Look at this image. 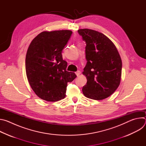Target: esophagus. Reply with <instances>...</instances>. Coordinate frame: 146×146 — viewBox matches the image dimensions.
Masks as SVG:
<instances>
[{
    "label": "esophagus",
    "instance_id": "obj_1",
    "mask_svg": "<svg viewBox=\"0 0 146 146\" xmlns=\"http://www.w3.org/2000/svg\"><path fill=\"white\" fill-rule=\"evenodd\" d=\"M80 74H81V72H80V71H79V70H78V71H77V72H76V74L77 76H78Z\"/></svg>",
    "mask_w": 146,
    "mask_h": 146
}]
</instances>
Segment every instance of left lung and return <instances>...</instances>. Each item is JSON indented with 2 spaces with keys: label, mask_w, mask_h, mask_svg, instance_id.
<instances>
[{
  "label": "left lung",
  "mask_w": 146,
  "mask_h": 146,
  "mask_svg": "<svg viewBox=\"0 0 146 146\" xmlns=\"http://www.w3.org/2000/svg\"><path fill=\"white\" fill-rule=\"evenodd\" d=\"M78 33L86 41L87 64L82 74L87 79L82 92L88 98L102 100L112 95L121 77L122 60L112 41L98 31L82 29Z\"/></svg>",
  "instance_id": "obj_1"
}]
</instances>
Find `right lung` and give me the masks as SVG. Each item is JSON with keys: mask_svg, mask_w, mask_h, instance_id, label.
I'll use <instances>...</instances> for the list:
<instances>
[{"mask_svg": "<svg viewBox=\"0 0 146 146\" xmlns=\"http://www.w3.org/2000/svg\"><path fill=\"white\" fill-rule=\"evenodd\" d=\"M72 33L69 30L42 32L28 47L27 76L32 89L41 99L48 102L64 99L68 82L77 77L66 70L68 63L62 55Z\"/></svg>", "mask_w": 146, "mask_h": 146, "instance_id": "obj_1", "label": "right lung"}]
</instances>
